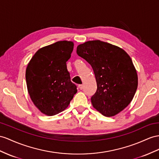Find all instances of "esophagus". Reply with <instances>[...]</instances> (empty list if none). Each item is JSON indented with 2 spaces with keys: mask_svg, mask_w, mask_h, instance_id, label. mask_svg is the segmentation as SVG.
<instances>
[{
  "mask_svg": "<svg viewBox=\"0 0 159 159\" xmlns=\"http://www.w3.org/2000/svg\"><path fill=\"white\" fill-rule=\"evenodd\" d=\"M79 89H80V90H82V89H83V84H80V85H79Z\"/></svg>",
  "mask_w": 159,
  "mask_h": 159,
  "instance_id": "esophagus-1",
  "label": "esophagus"
}]
</instances>
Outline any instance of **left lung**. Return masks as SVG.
<instances>
[{"instance_id":"left-lung-1","label":"left lung","mask_w":159,"mask_h":159,"mask_svg":"<svg viewBox=\"0 0 159 159\" xmlns=\"http://www.w3.org/2000/svg\"><path fill=\"white\" fill-rule=\"evenodd\" d=\"M76 53L91 65L97 91L93 107L106 117L117 115L128 106L138 87V75L131 58L123 49L100 40L77 46Z\"/></svg>"}]
</instances>
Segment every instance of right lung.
<instances>
[{
	"mask_svg": "<svg viewBox=\"0 0 159 159\" xmlns=\"http://www.w3.org/2000/svg\"><path fill=\"white\" fill-rule=\"evenodd\" d=\"M74 43L60 41L40 48L28 64L25 79L31 99L39 110L54 116L66 109L77 92L66 62Z\"/></svg>",
	"mask_w": 159,
	"mask_h": 159,
	"instance_id": "obj_1",
	"label": "right lung"
}]
</instances>
